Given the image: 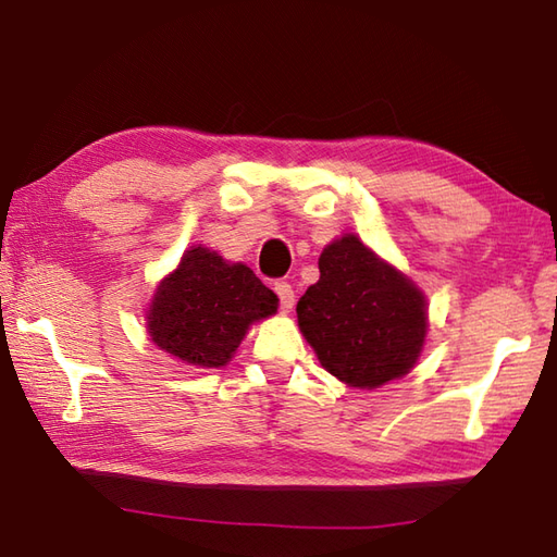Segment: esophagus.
Masks as SVG:
<instances>
[{
  "label": "esophagus",
  "instance_id": "34e87169",
  "mask_svg": "<svg viewBox=\"0 0 557 557\" xmlns=\"http://www.w3.org/2000/svg\"><path fill=\"white\" fill-rule=\"evenodd\" d=\"M275 292H277V297H280L282 309H292V307H295V289H292L289 282H285V280L275 282Z\"/></svg>",
  "mask_w": 557,
  "mask_h": 557
}]
</instances>
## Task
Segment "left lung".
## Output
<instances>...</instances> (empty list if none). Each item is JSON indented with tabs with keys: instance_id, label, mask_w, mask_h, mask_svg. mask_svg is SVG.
<instances>
[{
	"instance_id": "obj_1",
	"label": "left lung",
	"mask_w": 557,
	"mask_h": 557,
	"mask_svg": "<svg viewBox=\"0 0 557 557\" xmlns=\"http://www.w3.org/2000/svg\"><path fill=\"white\" fill-rule=\"evenodd\" d=\"M297 319L324 369L354 388H379L408 373L428 332L422 292L356 235L326 245Z\"/></svg>"
}]
</instances>
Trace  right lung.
<instances>
[{
    "instance_id": "obj_1",
    "label": "right lung",
    "mask_w": 557,
    "mask_h": 557,
    "mask_svg": "<svg viewBox=\"0 0 557 557\" xmlns=\"http://www.w3.org/2000/svg\"><path fill=\"white\" fill-rule=\"evenodd\" d=\"M272 312L277 295L256 272L199 245L157 287L147 326L152 342L178 361L219 369L231 361L248 326Z\"/></svg>"
}]
</instances>
